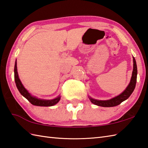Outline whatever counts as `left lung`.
I'll list each match as a JSON object with an SVG mask.
<instances>
[{"label":"left lung","mask_w":148,"mask_h":148,"mask_svg":"<svg viewBox=\"0 0 148 148\" xmlns=\"http://www.w3.org/2000/svg\"><path fill=\"white\" fill-rule=\"evenodd\" d=\"M133 62H134V67H133V71H132V75L131 77L130 82L128 86L123 92L121 93L118 96H115L114 98H111L107 100H99V99H96L92 98L91 96H89V98L91 103L96 105L103 107H111L117 106L119 105L123 101H125L130 96L132 95V93L134 91L135 85H136L137 82V64L135 59L133 57Z\"/></svg>","instance_id":"1"}]
</instances>
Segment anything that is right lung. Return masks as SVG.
<instances>
[{
    "label": "right lung",
    "mask_w": 148,
    "mask_h": 148,
    "mask_svg": "<svg viewBox=\"0 0 148 148\" xmlns=\"http://www.w3.org/2000/svg\"><path fill=\"white\" fill-rule=\"evenodd\" d=\"M14 73V80H15V83H16V86L19 92H20V94L22 95L23 97H25L27 99V100L31 104L36 105V106L50 107L57 104L59 101L60 99H61V96L60 95L57 96V98L52 99H40L36 97V96H32L31 93H30L25 88V87L23 86L22 82H21L20 80L18 74V71H17L16 60V61H15Z\"/></svg>",
    "instance_id": "add662e5"
}]
</instances>
